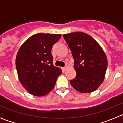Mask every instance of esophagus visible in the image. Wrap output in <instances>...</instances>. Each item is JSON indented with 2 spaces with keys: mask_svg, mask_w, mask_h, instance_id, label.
I'll use <instances>...</instances> for the list:
<instances>
[{
  "mask_svg": "<svg viewBox=\"0 0 123 123\" xmlns=\"http://www.w3.org/2000/svg\"><path fill=\"white\" fill-rule=\"evenodd\" d=\"M68 66H65V67H64V68H63V70H66L67 69H68Z\"/></svg>",
  "mask_w": 123,
  "mask_h": 123,
  "instance_id": "esophagus-1",
  "label": "esophagus"
}]
</instances>
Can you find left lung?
<instances>
[{"instance_id":"left-lung-1","label":"left lung","mask_w":123,"mask_h":123,"mask_svg":"<svg viewBox=\"0 0 123 123\" xmlns=\"http://www.w3.org/2000/svg\"><path fill=\"white\" fill-rule=\"evenodd\" d=\"M74 59L75 78L70 80L74 89L91 93L98 89L105 78L108 62L100 45L94 38L82 32L63 35Z\"/></svg>"}]
</instances>
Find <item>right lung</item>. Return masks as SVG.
Masks as SVG:
<instances>
[{
  "mask_svg": "<svg viewBox=\"0 0 123 123\" xmlns=\"http://www.w3.org/2000/svg\"><path fill=\"white\" fill-rule=\"evenodd\" d=\"M61 34L38 33L30 37L18 51L16 68L19 79L31 95L42 97L54 88L57 77L62 74L53 65L51 49Z\"/></svg>",
  "mask_w": 123,
  "mask_h": 123,
  "instance_id": "1",
  "label": "right lung"
}]
</instances>
